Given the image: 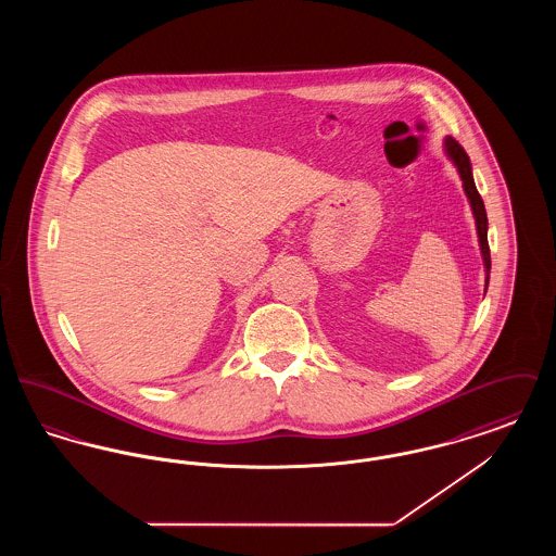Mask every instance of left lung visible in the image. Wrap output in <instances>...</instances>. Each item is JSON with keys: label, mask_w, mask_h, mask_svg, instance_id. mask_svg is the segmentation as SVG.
I'll list each match as a JSON object with an SVG mask.
<instances>
[{"label": "left lung", "mask_w": 556, "mask_h": 556, "mask_svg": "<svg viewBox=\"0 0 556 556\" xmlns=\"http://www.w3.org/2000/svg\"><path fill=\"white\" fill-rule=\"evenodd\" d=\"M444 150L446 156L452 160V164L456 166L463 189L467 193V200L471 204V211L476 216L477 239H479V250L483 256V266H485V290H488V281H490V245H488V216H485V206L481 195L477 193L476 181H473V168H471V160L467 156V152L460 148L458 141H454L452 137L444 139Z\"/></svg>", "instance_id": "left-lung-1"}]
</instances>
